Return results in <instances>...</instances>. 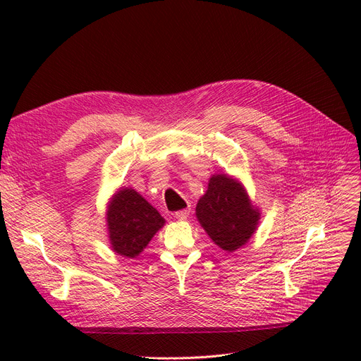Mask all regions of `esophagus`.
<instances>
[{"label": "esophagus", "mask_w": 361, "mask_h": 361, "mask_svg": "<svg viewBox=\"0 0 361 361\" xmlns=\"http://www.w3.org/2000/svg\"><path fill=\"white\" fill-rule=\"evenodd\" d=\"M188 209H183V211H177L176 214H174V216L177 218V219H180V221H184V219H187V216H188Z\"/></svg>", "instance_id": "1"}]
</instances>
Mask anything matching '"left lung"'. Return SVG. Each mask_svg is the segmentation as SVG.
<instances>
[{
    "label": "left lung",
    "instance_id": "1",
    "mask_svg": "<svg viewBox=\"0 0 361 361\" xmlns=\"http://www.w3.org/2000/svg\"><path fill=\"white\" fill-rule=\"evenodd\" d=\"M196 218L218 247L233 253L257 231L260 209L241 181L228 174H214L196 204Z\"/></svg>",
    "mask_w": 361,
    "mask_h": 361
}]
</instances>
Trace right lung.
Instances as JSON below:
<instances>
[{
  "instance_id": "obj_1",
  "label": "right lung",
  "mask_w": 361,
  "mask_h": 361,
  "mask_svg": "<svg viewBox=\"0 0 361 361\" xmlns=\"http://www.w3.org/2000/svg\"><path fill=\"white\" fill-rule=\"evenodd\" d=\"M106 231L111 250L137 257L165 225V219L133 187H120L106 204Z\"/></svg>"
}]
</instances>
